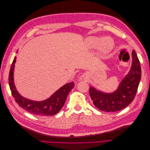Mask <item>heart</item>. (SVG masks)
I'll return each instance as SVG.
<instances>
[{"mask_svg": "<svg viewBox=\"0 0 150 150\" xmlns=\"http://www.w3.org/2000/svg\"><path fill=\"white\" fill-rule=\"evenodd\" d=\"M86 44L90 49L96 48L98 46L99 51L103 54H107L111 51L114 42L112 39L105 37L101 39L98 37L91 36L86 40Z\"/></svg>", "mask_w": 150, "mask_h": 150, "instance_id": "obj_1", "label": "heart"}]
</instances>
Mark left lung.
I'll return each mask as SVG.
<instances>
[{
	"instance_id": "1",
	"label": "left lung",
	"mask_w": 150,
	"mask_h": 150,
	"mask_svg": "<svg viewBox=\"0 0 150 150\" xmlns=\"http://www.w3.org/2000/svg\"><path fill=\"white\" fill-rule=\"evenodd\" d=\"M131 54L132 64L130 70L114 92L104 93L90 86V97L94 106L99 110L117 111L128 106L134 99L141 79L142 71L137 54L134 50Z\"/></svg>"
}]
</instances>
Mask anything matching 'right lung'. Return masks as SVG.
I'll return each instance as SVG.
<instances>
[{"instance_id":"1","label":"right lung","mask_w":150,"mask_h":150,"mask_svg":"<svg viewBox=\"0 0 150 150\" xmlns=\"http://www.w3.org/2000/svg\"><path fill=\"white\" fill-rule=\"evenodd\" d=\"M16 57L13 59L8 76V84L15 101L19 106L31 114L40 116H53L59 111L64 106L68 94L74 87V82L68 83L62 86L49 98L41 101H33L25 98L19 93L13 81Z\"/></svg>"}]
</instances>
